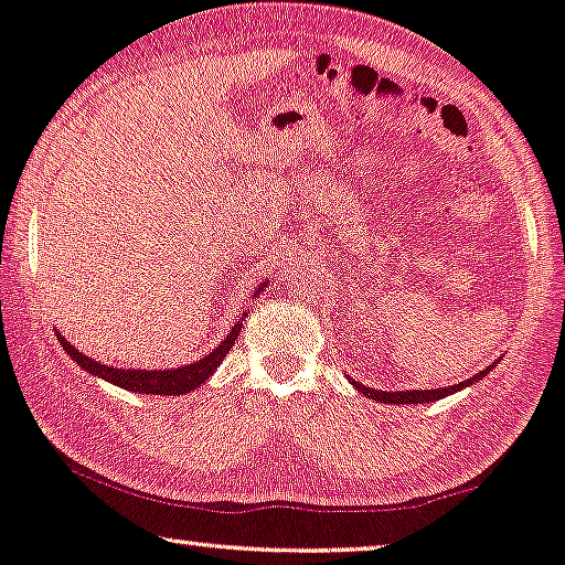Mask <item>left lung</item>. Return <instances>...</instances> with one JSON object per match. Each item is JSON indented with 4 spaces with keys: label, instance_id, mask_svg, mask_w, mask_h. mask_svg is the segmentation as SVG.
Returning a JSON list of instances; mask_svg holds the SVG:
<instances>
[{
    "label": "left lung",
    "instance_id": "obj_1",
    "mask_svg": "<svg viewBox=\"0 0 565 565\" xmlns=\"http://www.w3.org/2000/svg\"><path fill=\"white\" fill-rule=\"evenodd\" d=\"M495 364H499V359H495L491 366H486L483 372L472 374L470 380L460 382V385L436 387V390H395V393H387V390H374V387L359 385L356 380H351V382H353V387H356L361 395L372 397V401H377V403H393V405H401V403H434V401H441V397H447V395H455V393H460L462 387H470V385H476V382H478V380H483L486 374L491 372Z\"/></svg>",
    "mask_w": 565,
    "mask_h": 565
}]
</instances>
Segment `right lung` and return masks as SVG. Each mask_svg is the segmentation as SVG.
I'll return each mask as SVG.
<instances>
[{
	"instance_id": "add662e5",
	"label": "right lung",
	"mask_w": 565,
	"mask_h": 565,
	"mask_svg": "<svg viewBox=\"0 0 565 565\" xmlns=\"http://www.w3.org/2000/svg\"><path fill=\"white\" fill-rule=\"evenodd\" d=\"M266 289V281L260 284L258 289L253 291V297H258L260 291ZM239 330H243V322H235V328L230 330L227 338L216 345L212 353H206L204 359L193 361V364H185V366H178V370H116V366H108V364H100V361L85 356V353L74 349V345L66 341L56 333L58 343H62V349L70 353V356L77 361L82 370L95 374V377H103L113 382V385L124 387V390H131V393H147V395H185L195 390L199 385H204V382L212 377L216 366L222 364L224 356H227L232 345H235Z\"/></svg>"
}]
</instances>
